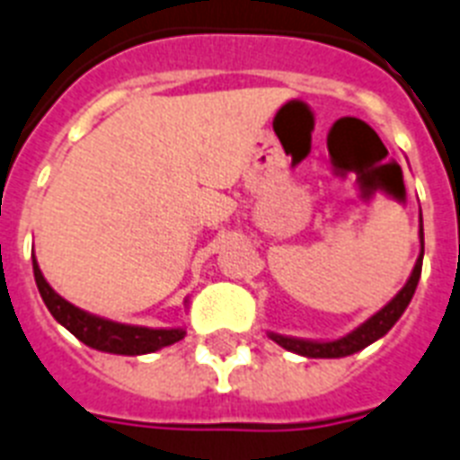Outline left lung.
I'll return each instance as SVG.
<instances>
[{"label": "left lung", "instance_id": "obj_1", "mask_svg": "<svg viewBox=\"0 0 460 460\" xmlns=\"http://www.w3.org/2000/svg\"><path fill=\"white\" fill-rule=\"evenodd\" d=\"M422 222V219H420ZM420 238H422V226H420ZM422 252H425V243H422L420 258L415 262L413 274H411V279L406 281V287L401 288L396 298L392 303H386L377 314H372L370 320L360 324L356 332H350L349 336H343V339H336V341H303V339H291V336H279V334H270L274 341L284 346L287 350H294V353H301V356L307 358H343L350 356V353H358L365 346H370L372 341H377L379 336H385L389 329L396 324L403 310L408 307L411 298L415 294V287H418V279H420L422 272Z\"/></svg>", "mask_w": 460, "mask_h": 460}]
</instances>
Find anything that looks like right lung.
Listing matches in <instances>:
<instances>
[{
	"label": "right lung",
	"mask_w": 460,
	"mask_h": 460,
	"mask_svg": "<svg viewBox=\"0 0 460 460\" xmlns=\"http://www.w3.org/2000/svg\"><path fill=\"white\" fill-rule=\"evenodd\" d=\"M32 272H35V284L38 291L45 301L47 310L59 324L71 332L75 339H81L85 346L104 353H119V356H140V353H153L162 346H172V343L183 339V329H147V327H131V324H119V322L102 320L95 314L83 313L81 307L71 305L64 301L59 294H54L40 272L35 255H32Z\"/></svg>",
	"instance_id": "right-lung-1"
}]
</instances>
